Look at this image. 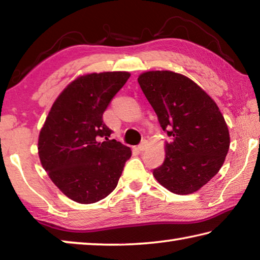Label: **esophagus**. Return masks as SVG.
<instances>
[{"label": "esophagus", "instance_id": "1", "mask_svg": "<svg viewBox=\"0 0 260 260\" xmlns=\"http://www.w3.org/2000/svg\"><path fill=\"white\" fill-rule=\"evenodd\" d=\"M147 147H148V142H147V141H143L142 143L139 144L138 149H139V151H144L147 149Z\"/></svg>", "mask_w": 260, "mask_h": 260}]
</instances>
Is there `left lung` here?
Returning <instances> with one entry per match:
<instances>
[{
  "label": "left lung",
  "instance_id": "obj_1",
  "mask_svg": "<svg viewBox=\"0 0 260 260\" xmlns=\"http://www.w3.org/2000/svg\"><path fill=\"white\" fill-rule=\"evenodd\" d=\"M138 81L170 136L166 158L153 170V177L178 195L197 191L219 172L230 149V132L221 112L182 74L150 71Z\"/></svg>",
  "mask_w": 260,
  "mask_h": 260
}]
</instances>
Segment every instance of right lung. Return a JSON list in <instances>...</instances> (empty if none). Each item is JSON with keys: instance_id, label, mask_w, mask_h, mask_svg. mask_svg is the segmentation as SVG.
<instances>
[{"instance_id": "obj_1", "label": "right lung", "mask_w": 260, "mask_h": 260, "mask_svg": "<svg viewBox=\"0 0 260 260\" xmlns=\"http://www.w3.org/2000/svg\"><path fill=\"white\" fill-rule=\"evenodd\" d=\"M131 74L91 73L76 79L52 104L39 136V157L69 199L90 204L114 188L132 151L104 124L103 112ZM104 141H102V140Z\"/></svg>"}]
</instances>
